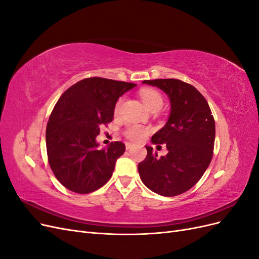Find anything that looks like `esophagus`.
<instances>
[{
  "label": "esophagus",
  "mask_w": 259,
  "mask_h": 259,
  "mask_svg": "<svg viewBox=\"0 0 259 259\" xmlns=\"http://www.w3.org/2000/svg\"><path fill=\"white\" fill-rule=\"evenodd\" d=\"M125 148H126V150L128 151V150H131V149L133 148V145L130 144V143H126V144H125Z\"/></svg>",
  "instance_id": "obj_1"
}]
</instances>
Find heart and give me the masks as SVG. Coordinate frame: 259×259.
<instances>
[{
    "instance_id": "heart-1",
    "label": "heart",
    "mask_w": 259,
    "mask_h": 259,
    "mask_svg": "<svg viewBox=\"0 0 259 259\" xmlns=\"http://www.w3.org/2000/svg\"><path fill=\"white\" fill-rule=\"evenodd\" d=\"M139 95L142 97L143 101L146 104V106L150 109V110H159V109L162 108L163 106V96L161 95V93L158 92L156 90L153 89H143L139 92ZM123 105V98L120 97L117 99L114 106V113L119 114L121 111V108ZM148 128L140 126V125H128V126L124 130V136L127 139H130L131 142L138 143L140 140H143L147 134H148Z\"/></svg>"
}]
</instances>
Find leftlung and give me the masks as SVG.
I'll list each match as a JSON object with an SVG mask.
<instances>
[{"label":"left lung","instance_id":"8db88e82","mask_svg":"<svg viewBox=\"0 0 259 259\" xmlns=\"http://www.w3.org/2000/svg\"><path fill=\"white\" fill-rule=\"evenodd\" d=\"M167 94L168 121L152 136L154 145L165 144L168 153L158 158L146 146V159L138 164L146 187L164 197H175L197 184L213 158L215 121L206 99L194 86L177 79L146 80Z\"/></svg>","mask_w":259,"mask_h":259}]
</instances>
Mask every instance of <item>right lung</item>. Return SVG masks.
Listing matches in <instances>:
<instances>
[{"instance_id": "1", "label": "right lung", "mask_w": 259, "mask_h": 259, "mask_svg": "<svg viewBox=\"0 0 259 259\" xmlns=\"http://www.w3.org/2000/svg\"><path fill=\"white\" fill-rule=\"evenodd\" d=\"M136 84L88 77L62 94L46 126L50 166L59 183L76 193H91L111 178L125 145L114 142L98 150L101 125L113 119L116 100Z\"/></svg>"}]
</instances>
